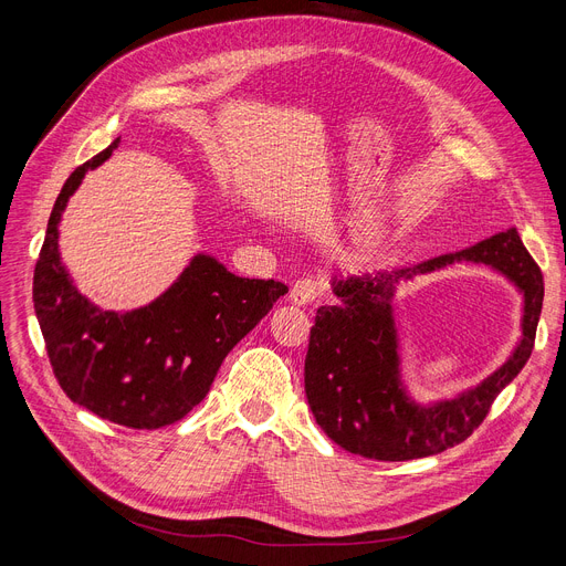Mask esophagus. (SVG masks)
I'll return each mask as SVG.
<instances>
[{
    "instance_id": "34e87169",
    "label": "esophagus",
    "mask_w": 566,
    "mask_h": 566,
    "mask_svg": "<svg viewBox=\"0 0 566 566\" xmlns=\"http://www.w3.org/2000/svg\"><path fill=\"white\" fill-rule=\"evenodd\" d=\"M319 297V285L313 279H300L290 290V302L297 306H308Z\"/></svg>"
}]
</instances>
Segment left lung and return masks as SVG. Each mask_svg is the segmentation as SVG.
I'll list each match as a JSON object with an SVG mask.
<instances>
[{
	"mask_svg": "<svg viewBox=\"0 0 566 566\" xmlns=\"http://www.w3.org/2000/svg\"><path fill=\"white\" fill-rule=\"evenodd\" d=\"M468 259L489 263L524 292V336L512 357L476 388L419 407L401 387L395 285L417 273ZM336 306H319L311 329L304 387L317 426L338 447L375 461H412L461 444L486 419L497 394L527 364L544 304V276L516 228L398 272L332 281Z\"/></svg>",
	"mask_w": 566,
	"mask_h": 566,
	"instance_id": "8db88e82",
	"label": "left lung"
}]
</instances>
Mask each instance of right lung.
<instances>
[{"instance_id":"obj_1","label":"right lung","mask_w":566,"mask_h":566,"mask_svg":"<svg viewBox=\"0 0 566 566\" xmlns=\"http://www.w3.org/2000/svg\"><path fill=\"white\" fill-rule=\"evenodd\" d=\"M117 145L119 138L62 186L34 269V311L64 394L101 419L151 430L198 406L230 349L272 311L287 285L239 279L217 258L200 253L143 308L103 311L83 297L60 260L57 228L85 172L111 158Z\"/></svg>"}]
</instances>
